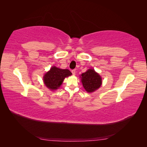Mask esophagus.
I'll use <instances>...</instances> for the list:
<instances>
[{
    "label": "esophagus",
    "instance_id": "obj_1",
    "mask_svg": "<svg viewBox=\"0 0 147 147\" xmlns=\"http://www.w3.org/2000/svg\"><path fill=\"white\" fill-rule=\"evenodd\" d=\"M72 74H73L74 75H75V73H76V72H75V70H72Z\"/></svg>",
    "mask_w": 147,
    "mask_h": 147
}]
</instances>
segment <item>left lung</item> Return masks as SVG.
<instances>
[{
    "label": "left lung",
    "instance_id": "left-lung-1",
    "mask_svg": "<svg viewBox=\"0 0 147 147\" xmlns=\"http://www.w3.org/2000/svg\"><path fill=\"white\" fill-rule=\"evenodd\" d=\"M83 86L88 92H92L99 88L102 84L101 77L92 69H88L81 75Z\"/></svg>",
    "mask_w": 147,
    "mask_h": 147
}]
</instances>
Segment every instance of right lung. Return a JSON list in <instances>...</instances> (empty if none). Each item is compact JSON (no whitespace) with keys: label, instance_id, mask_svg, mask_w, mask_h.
Segmentation results:
<instances>
[{"label":"right lung","instance_id":"1","mask_svg":"<svg viewBox=\"0 0 147 147\" xmlns=\"http://www.w3.org/2000/svg\"><path fill=\"white\" fill-rule=\"evenodd\" d=\"M72 73L68 69H61L53 66L43 76V80L45 86L53 91L58 89L65 77H68Z\"/></svg>","mask_w":147,"mask_h":147}]
</instances>
